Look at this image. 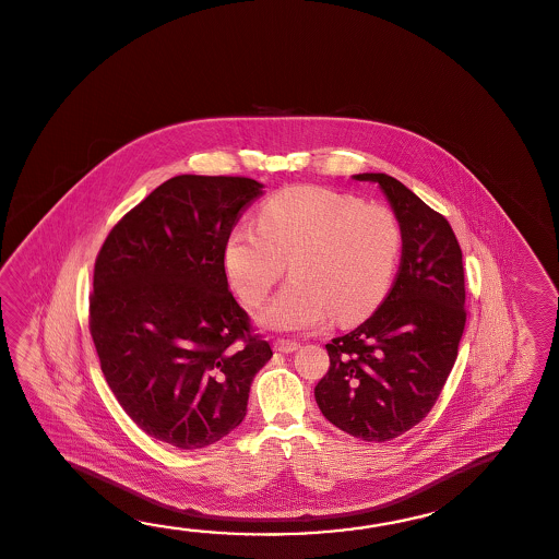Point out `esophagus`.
I'll return each mask as SVG.
<instances>
[{
    "label": "esophagus",
    "mask_w": 559,
    "mask_h": 559,
    "mask_svg": "<svg viewBox=\"0 0 559 559\" xmlns=\"http://www.w3.org/2000/svg\"><path fill=\"white\" fill-rule=\"evenodd\" d=\"M298 347H300V343L290 341V338H276V341H274V348H276L278 353H295Z\"/></svg>",
    "instance_id": "obj_1"
}]
</instances>
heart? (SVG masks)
Returning <instances> with one entry per match:
<instances>
[{
	"mask_svg": "<svg viewBox=\"0 0 559 559\" xmlns=\"http://www.w3.org/2000/svg\"><path fill=\"white\" fill-rule=\"evenodd\" d=\"M254 226L238 224L224 242V271L240 300L257 309L285 273L293 281L262 312L273 331H310L329 314L359 321L379 307L401 257L395 212L321 187L273 194Z\"/></svg>",
	"mask_w": 559,
	"mask_h": 559,
	"instance_id": "heart-1",
	"label": "heart"
}]
</instances>
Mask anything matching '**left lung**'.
Here are the masks:
<instances>
[{"label": "left lung", "instance_id": "obj_1", "mask_svg": "<svg viewBox=\"0 0 559 559\" xmlns=\"http://www.w3.org/2000/svg\"><path fill=\"white\" fill-rule=\"evenodd\" d=\"M353 178L383 190L401 224V264L381 307L326 345L331 367L314 399L341 431L383 443L423 421L455 365L467 319L463 254L445 216L397 178Z\"/></svg>", "mask_w": 559, "mask_h": 559}]
</instances>
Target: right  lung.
Instances as JSON below:
<instances>
[{"label": "right lung", "mask_w": 559, "mask_h": 559, "mask_svg": "<svg viewBox=\"0 0 559 559\" xmlns=\"http://www.w3.org/2000/svg\"><path fill=\"white\" fill-rule=\"evenodd\" d=\"M262 185L182 174L152 190L104 240L90 333L128 417L178 449L235 431L273 357L228 288L224 242Z\"/></svg>", "instance_id": "obj_1"}]
</instances>
